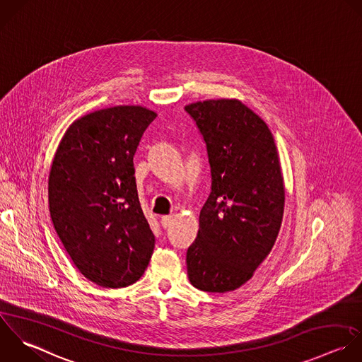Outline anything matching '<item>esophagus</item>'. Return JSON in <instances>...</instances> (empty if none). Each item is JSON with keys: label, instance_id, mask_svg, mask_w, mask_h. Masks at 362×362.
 Wrapping results in <instances>:
<instances>
[{"label": "esophagus", "instance_id": "obj_1", "mask_svg": "<svg viewBox=\"0 0 362 362\" xmlns=\"http://www.w3.org/2000/svg\"><path fill=\"white\" fill-rule=\"evenodd\" d=\"M172 223H173V216H163V217L160 218V226H162L163 228H168Z\"/></svg>", "mask_w": 362, "mask_h": 362}]
</instances>
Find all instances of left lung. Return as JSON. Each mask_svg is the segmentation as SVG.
Here are the masks:
<instances>
[{
	"instance_id": "left-lung-1",
	"label": "left lung",
	"mask_w": 362,
	"mask_h": 362,
	"mask_svg": "<svg viewBox=\"0 0 362 362\" xmlns=\"http://www.w3.org/2000/svg\"><path fill=\"white\" fill-rule=\"evenodd\" d=\"M206 142L211 192L186 254L190 284L226 293L247 284L281 230L285 186L274 135L237 98L185 107Z\"/></svg>"
}]
</instances>
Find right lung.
<instances>
[{
	"instance_id": "obj_1",
	"label": "right lung",
	"mask_w": 362,
	"mask_h": 362,
	"mask_svg": "<svg viewBox=\"0 0 362 362\" xmlns=\"http://www.w3.org/2000/svg\"><path fill=\"white\" fill-rule=\"evenodd\" d=\"M155 118L141 105L86 114L67 128L50 166L53 227L80 274L103 288L135 284L155 248L132 160Z\"/></svg>"
}]
</instances>
